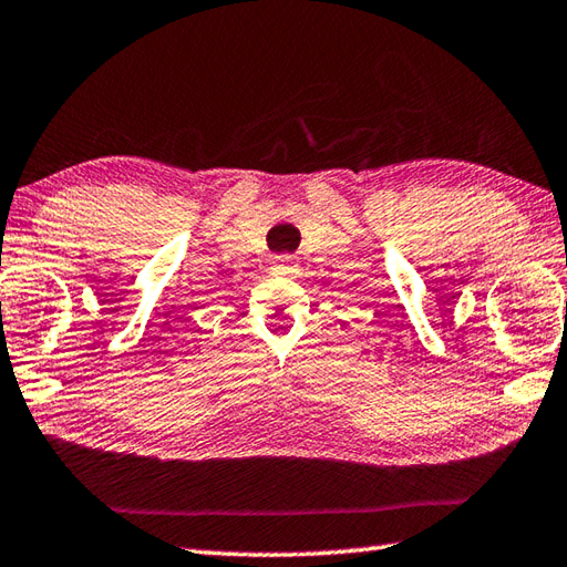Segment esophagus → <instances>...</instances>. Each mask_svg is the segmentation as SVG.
<instances>
[{
  "label": "esophagus",
  "mask_w": 567,
  "mask_h": 567,
  "mask_svg": "<svg viewBox=\"0 0 567 567\" xmlns=\"http://www.w3.org/2000/svg\"><path fill=\"white\" fill-rule=\"evenodd\" d=\"M272 270H277V272H295L297 270L295 255H275Z\"/></svg>",
  "instance_id": "1"
}]
</instances>
